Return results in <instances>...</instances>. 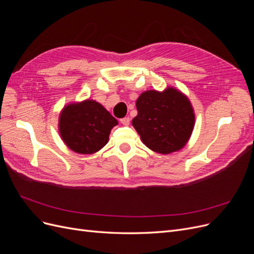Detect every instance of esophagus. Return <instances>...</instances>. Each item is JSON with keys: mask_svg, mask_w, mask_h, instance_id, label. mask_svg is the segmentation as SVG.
I'll return each instance as SVG.
<instances>
[{"mask_svg": "<svg viewBox=\"0 0 254 254\" xmlns=\"http://www.w3.org/2000/svg\"><path fill=\"white\" fill-rule=\"evenodd\" d=\"M121 123L124 126H128L129 124H130V119L129 118H124V119H122L121 120Z\"/></svg>", "mask_w": 254, "mask_h": 254, "instance_id": "esophagus-1", "label": "esophagus"}]
</instances>
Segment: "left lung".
<instances>
[{"label":"left lung","instance_id":"8db88e82","mask_svg":"<svg viewBox=\"0 0 254 254\" xmlns=\"http://www.w3.org/2000/svg\"><path fill=\"white\" fill-rule=\"evenodd\" d=\"M131 124L146 147L158 153L179 151L189 142L195 126V112L189 97L174 87L147 90L135 102Z\"/></svg>","mask_w":254,"mask_h":254}]
</instances>
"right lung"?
Masks as SVG:
<instances>
[{
    "label": "right lung",
    "mask_w": 254,
    "mask_h": 254,
    "mask_svg": "<svg viewBox=\"0 0 254 254\" xmlns=\"http://www.w3.org/2000/svg\"><path fill=\"white\" fill-rule=\"evenodd\" d=\"M119 122L94 99L66 104L60 111L61 140L74 152L92 155L108 143L111 129Z\"/></svg>",
    "instance_id": "add662e5"
}]
</instances>
